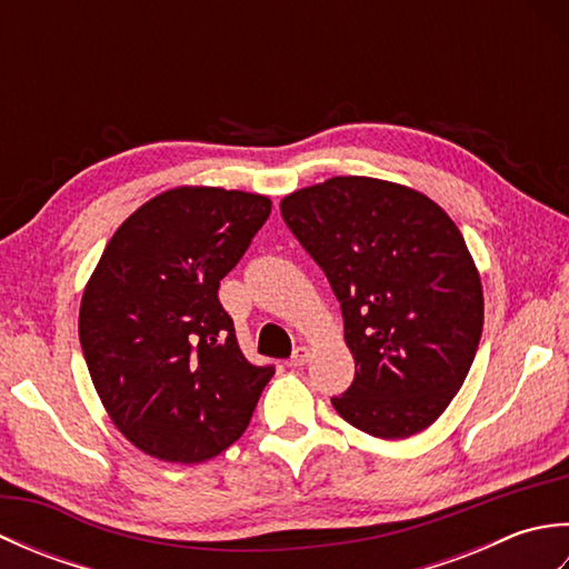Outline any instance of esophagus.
<instances>
[{
	"instance_id": "obj_1",
	"label": "esophagus",
	"mask_w": 569,
	"mask_h": 569,
	"mask_svg": "<svg viewBox=\"0 0 569 569\" xmlns=\"http://www.w3.org/2000/svg\"><path fill=\"white\" fill-rule=\"evenodd\" d=\"M308 361H310V349L308 347H296L293 357H291V365L293 367H306Z\"/></svg>"
}]
</instances>
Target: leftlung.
<instances>
[{
  "label": "left lung",
  "mask_w": 569,
  "mask_h": 569,
  "mask_svg": "<svg viewBox=\"0 0 569 569\" xmlns=\"http://www.w3.org/2000/svg\"><path fill=\"white\" fill-rule=\"evenodd\" d=\"M288 229L340 300L355 381L332 406L373 438L432 426L462 389L485 325L465 237L406 186L337 176L281 200Z\"/></svg>",
  "instance_id": "left-lung-1"
}]
</instances>
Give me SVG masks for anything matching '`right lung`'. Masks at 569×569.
I'll use <instances>...</instances> for the list:
<instances>
[{
  "mask_svg": "<svg viewBox=\"0 0 569 569\" xmlns=\"http://www.w3.org/2000/svg\"><path fill=\"white\" fill-rule=\"evenodd\" d=\"M271 200L173 188L127 217L80 303V347L112 422L141 452L198 465L247 430L273 367L241 355L220 281Z\"/></svg>",
  "mask_w": 569,
  "mask_h": 569,
  "instance_id": "1",
  "label": "right lung"
}]
</instances>
